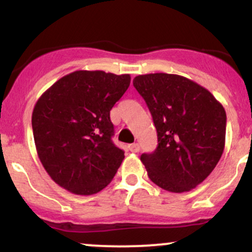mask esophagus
I'll use <instances>...</instances> for the list:
<instances>
[{
    "mask_svg": "<svg viewBox=\"0 0 252 252\" xmlns=\"http://www.w3.org/2000/svg\"><path fill=\"white\" fill-rule=\"evenodd\" d=\"M129 150L131 153H138L140 152V146H138L137 143H134V144H130L129 146Z\"/></svg>",
    "mask_w": 252,
    "mask_h": 252,
    "instance_id": "1",
    "label": "esophagus"
}]
</instances>
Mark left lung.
Returning <instances> with one entry per match:
<instances>
[{"mask_svg":"<svg viewBox=\"0 0 252 252\" xmlns=\"http://www.w3.org/2000/svg\"><path fill=\"white\" fill-rule=\"evenodd\" d=\"M158 131V146L141 161L161 189L184 193L211 174L225 147L226 112L207 89L179 74L135 77Z\"/></svg>","mask_w":252,"mask_h":252,"instance_id":"left-lung-1","label":"left lung"}]
</instances>
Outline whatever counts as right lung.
Wrapping results in <instances>:
<instances>
[{
    "label": "right lung",
    "instance_id": "obj_1",
    "mask_svg": "<svg viewBox=\"0 0 252 252\" xmlns=\"http://www.w3.org/2000/svg\"><path fill=\"white\" fill-rule=\"evenodd\" d=\"M130 74L74 71L40 96L32 114L37 156L56 184L92 195L111 182L124 152L111 141L110 110L130 85Z\"/></svg>",
    "mask_w": 252,
    "mask_h": 252
}]
</instances>
